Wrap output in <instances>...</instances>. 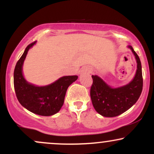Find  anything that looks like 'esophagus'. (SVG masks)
<instances>
[{"instance_id": "34e87169", "label": "esophagus", "mask_w": 154, "mask_h": 154, "mask_svg": "<svg viewBox=\"0 0 154 154\" xmlns=\"http://www.w3.org/2000/svg\"><path fill=\"white\" fill-rule=\"evenodd\" d=\"M91 72V69L90 67H85L81 70L82 73H90Z\"/></svg>"}]
</instances>
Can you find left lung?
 <instances>
[{"instance_id":"1","label":"left lung","mask_w":154,"mask_h":154,"mask_svg":"<svg viewBox=\"0 0 154 154\" xmlns=\"http://www.w3.org/2000/svg\"><path fill=\"white\" fill-rule=\"evenodd\" d=\"M137 61V71L133 79L126 85L112 88L100 77L92 75L93 85L91 98L93 107L98 114L106 117L119 116L128 111L138 100L143 90L142 66L139 56L129 45Z\"/></svg>"}]
</instances>
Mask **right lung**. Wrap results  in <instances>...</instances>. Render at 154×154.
<instances>
[{
    "instance_id": "1",
    "label": "right lung",
    "mask_w": 154,
    "mask_h": 154,
    "mask_svg": "<svg viewBox=\"0 0 154 154\" xmlns=\"http://www.w3.org/2000/svg\"><path fill=\"white\" fill-rule=\"evenodd\" d=\"M27 45L16 64L14 85L17 98L22 106L40 116H51L59 112L64 102L69 86L78 78L76 75L64 76L46 86L38 87L26 82L22 74V66L28 51L35 45Z\"/></svg>"
}]
</instances>
